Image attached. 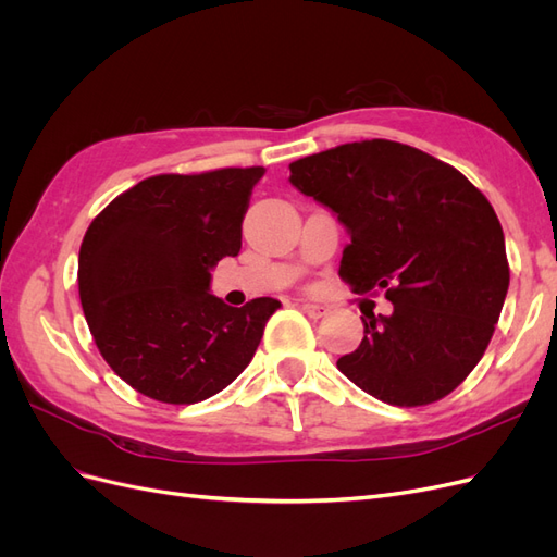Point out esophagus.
I'll return each instance as SVG.
<instances>
[{
  "instance_id": "esophagus-1",
  "label": "esophagus",
  "mask_w": 557,
  "mask_h": 557,
  "mask_svg": "<svg viewBox=\"0 0 557 557\" xmlns=\"http://www.w3.org/2000/svg\"><path fill=\"white\" fill-rule=\"evenodd\" d=\"M301 311L309 313L311 318H320V315L327 313V307L318 305V301H301Z\"/></svg>"
}]
</instances>
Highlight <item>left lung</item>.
<instances>
[{
  "instance_id": "obj_1",
  "label": "left lung",
  "mask_w": 557,
  "mask_h": 557,
  "mask_svg": "<svg viewBox=\"0 0 557 557\" xmlns=\"http://www.w3.org/2000/svg\"><path fill=\"white\" fill-rule=\"evenodd\" d=\"M290 183L346 227L339 276L393 301L387 315L360 307L364 336L339 372L395 407L453 393L483 358L509 290L491 201L455 166L387 139L290 162Z\"/></svg>"
}]
</instances>
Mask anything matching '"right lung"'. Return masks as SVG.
<instances>
[{
    "label": "right lung",
    "mask_w": 557,
    "mask_h": 557,
    "mask_svg": "<svg viewBox=\"0 0 557 557\" xmlns=\"http://www.w3.org/2000/svg\"><path fill=\"white\" fill-rule=\"evenodd\" d=\"M264 166L160 174L117 195L78 252V295L92 339L134 391L164 404L221 393L252 360L281 301L227 307L211 269L239 256L242 223Z\"/></svg>",
    "instance_id": "obj_1"
}]
</instances>
